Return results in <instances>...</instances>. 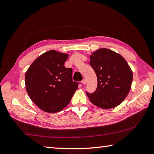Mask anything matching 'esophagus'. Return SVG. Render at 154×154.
<instances>
[{"label":"esophagus","instance_id":"obj_1","mask_svg":"<svg viewBox=\"0 0 154 154\" xmlns=\"http://www.w3.org/2000/svg\"><path fill=\"white\" fill-rule=\"evenodd\" d=\"M81 83H82V84H83V85H85V84H86V80L85 79H83V80H82V81H81Z\"/></svg>","mask_w":154,"mask_h":154}]
</instances>
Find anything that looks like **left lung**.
Returning a JSON list of instances; mask_svg holds the SVG:
<instances>
[{
	"label": "left lung",
	"mask_w": 154,
	"mask_h": 154,
	"mask_svg": "<svg viewBox=\"0 0 154 154\" xmlns=\"http://www.w3.org/2000/svg\"><path fill=\"white\" fill-rule=\"evenodd\" d=\"M90 65L98 81L95 92L87 93L91 103L102 109L119 106L129 93L132 83V71L125 59L109 49L100 48L91 54Z\"/></svg>",
	"instance_id": "1"
}]
</instances>
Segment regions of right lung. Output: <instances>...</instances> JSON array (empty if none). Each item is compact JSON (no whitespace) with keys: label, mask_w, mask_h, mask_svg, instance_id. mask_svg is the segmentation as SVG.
<instances>
[{"label":"right lung","mask_w":154,"mask_h":154,"mask_svg":"<svg viewBox=\"0 0 154 154\" xmlns=\"http://www.w3.org/2000/svg\"><path fill=\"white\" fill-rule=\"evenodd\" d=\"M68 54L54 50L42 54L25 75L26 89L31 100L44 112L55 113L66 107L78 88L72 69L64 66Z\"/></svg>","instance_id":"1"}]
</instances>
